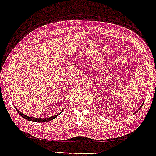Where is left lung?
<instances>
[{
	"instance_id": "8db88e82",
	"label": "left lung",
	"mask_w": 156,
	"mask_h": 156,
	"mask_svg": "<svg viewBox=\"0 0 156 156\" xmlns=\"http://www.w3.org/2000/svg\"><path fill=\"white\" fill-rule=\"evenodd\" d=\"M143 104H144V103H142V105H141V107H140V108H139V109H138V110H137V111H136V112H135V113H137V112H138V111H139V109H141V107H142V105H143Z\"/></svg>"
}]
</instances>
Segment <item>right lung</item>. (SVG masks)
Segmentation results:
<instances>
[{"label": "right lung", "mask_w": 156, "mask_h": 156, "mask_svg": "<svg viewBox=\"0 0 156 156\" xmlns=\"http://www.w3.org/2000/svg\"><path fill=\"white\" fill-rule=\"evenodd\" d=\"M15 109L17 110V111L18 112L19 114L23 118H24L26 120H29V121H31V122H40V123H43V122H49V121H51L53 120L54 119H55L56 117L57 116H59V114H60L61 113H62V111H63V110H62V111H60L58 114L57 115H55V116H51V117H48V118H34V117H31V116H26V115L23 114V113H22L20 111H18V109H17L16 108H15Z\"/></svg>", "instance_id": "right-lung-1"}]
</instances>
